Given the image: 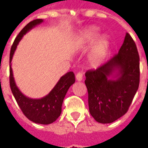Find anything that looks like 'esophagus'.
<instances>
[{"label": "esophagus", "instance_id": "1", "mask_svg": "<svg viewBox=\"0 0 148 148\" xmlns=\"http://www.w3.org/2000/svg\"><path fill=\"white\" fill-rule=\"evenodd\" d=\"M82 77H83V74H82V73H81V72H78L77 74H76V79H77V81H82Z\"/></svg>", "mask_w": 148, "mask_h": 148}]
</instances>
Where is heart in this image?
<instances>
[{"label": "heart", "instance_id": "obj_1", "mask_svg": "<svg viewBox=\"0 0 148 148\" xmlns=\"http://www.w3.org/2000/svg\"><path fill=\"white\" fill-rule=\"evenodd\" d=\"M99 32L95 27L86 28L77 38V45L79 49H86L94 44L90 55V62L93 66H99L106 58L109 46V39L102 37L98 39Z\"/></svg>", "mask_w": 148, "mask_h": 148}]
</instances>
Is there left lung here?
<instances>
[{
  "label": "left lung",
  "instance_id": "obj_1",
  "mask_svg": "<svg viewBox=\"0 0 148 148\" xmlns=\"http://www.w3.org/2000/svg\"><path fill=\"white\" fill-rule=\"evenodd\" d=\"M85 83L90 112L95 121L109 124L127 112L140 85V56L129 34L118 54L86 72Z\"/></svg>",
  "mask_w": 148,
  "mask_h": 148
}]
</instances>
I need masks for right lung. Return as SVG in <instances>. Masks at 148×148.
Listing matches in <instances>:
<instances>
[{"instance_id": "1", "label": "right lung", "mask_w": 148, "mask_h": 148, "mask_svg": "<svg viewBox=\"0 0 148 148\" xmlns=\"http://www.w3.org/2000/svg\"><path fill=\"white\" fill-rule=\"evenodd\" d=\"M42 21H43L42 19H36L31 21L21 31V32L15 39L11 47L9 57V83L12 93L24 116L34 123L49 124L55 122L61 114L62 105L65 96L69 88L75 82L74 72L71 71L63 75L47 96L42 97L41 99H32L24 96L18 89L14 81L11 67L12 56L22 37L32 27L41 24Z\"/></svg>"}]
</instances>
